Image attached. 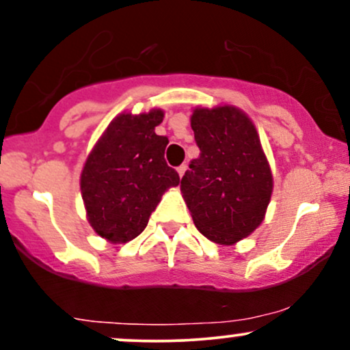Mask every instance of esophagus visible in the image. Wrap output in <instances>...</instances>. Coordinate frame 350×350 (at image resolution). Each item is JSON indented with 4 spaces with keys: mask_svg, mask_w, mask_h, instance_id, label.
Listing matches in <instances>:
<instances>
[{
    "mask_svg": "<svg viewBox=\"0 0 350 350\" xmlns=\"http://www.w3.org/2000/svg\"><path fill=\"white\" fill-rule=\"evenodd\" d=\"M186 170H187L186 164H183V166H179V167H178V174H179V178H183L184 172H186Z\"/></svg>",
    "mask_w": 350,
    "mask_h": 350,
    "instance_id": "esophagus-1",
    "label": "esophagus"
}]
</instances>
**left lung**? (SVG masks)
I'll return each instance as SVG.
<instances>
[{
	"label": "left lung",
	"mask_w": 350,
	"mask_h": 350,
	"mask_svg": "<svg viewBox=\"0 0 350 350\" xmlns=\"http://www.w3.org/2000/svg\"><path fill=\"white\" fill-rule=\"evenodd\" d=\"M191 126L200 154L180 179L194 226L211 242L235 245L263 222L273 192L258 131L234 105L196 107Z\"/></svg>",
	"instance_id": "1"
}]
</instances>
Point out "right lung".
I'll return each mask as SVG.
<instances>
[{"label": "right lung", "mask_w": 350, "mask_h": 350, "mask_svg": "<svg viewBox=\"0 0 350 350\" xmlns=\"http://www.w3.org/2000/svg\"><path fill=\"white\" fill-rule=\"evenodd\" d=\"M164 111L152 108L111 120L80 174L87 220L110 243H126L146 228L151 212L179 174L164 161L166 136L156 135Z\"/></svg>", "instance_id": "right-lung-1"}]
</instances>
